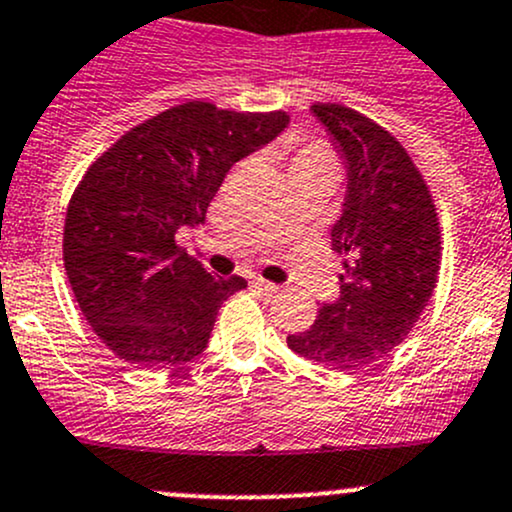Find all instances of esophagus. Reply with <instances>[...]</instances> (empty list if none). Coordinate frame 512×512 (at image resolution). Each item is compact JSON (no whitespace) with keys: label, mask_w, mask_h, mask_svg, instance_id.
<instances>
[{"label":"esophagus","mask_w":512,"mask_h":512,"mask_svg":"<svg viewBox=\"0 0 512 512\" xmlns=\"http://www.w3.org/2000/svg\"><path fill=\"white\" fill-rule=\"evenodd\" d=\"M252 287H255L257 292L265 294V297H272V294H277V292H279L277 284L267 282V279H262V277H255V279H252Z\"/></svg>","instance_id":"esophagus-1"}]
</instances>
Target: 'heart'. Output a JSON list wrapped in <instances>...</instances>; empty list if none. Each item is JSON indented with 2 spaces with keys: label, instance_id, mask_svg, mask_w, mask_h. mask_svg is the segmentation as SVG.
<instances>
[{
  "label": "heart",
  "instance_id": "obj_1",
  "mask_svg": "<svg viewBox=\"0 0 512 512\" xmlns=\"http://www.w3.org/2000/svg\"><path fill=\"white\" fill-rule=\"evenodd\" d=\"M289 171L299 169H333V154L324 142L289 144Z\"/></svg>",
  "mask_w": 512,
  "mask_h": 512
}]
</instances>
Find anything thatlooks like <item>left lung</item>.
<instances>
[{
    "label": "left lung",
    "mask_w": 512,
    "mask_h": 512,
    "mask_svg": "<svg viewBox=\"0 0 512 512\" xmlns=\"http://www.w3.org/2000/svg\"><path fill=\"white\" fill-rule=\"evenodd\" d=\"M348 164V196L331 230L343 257L341 297L287 346L314 363L355 370L395 351L437 287L441 228L432 191L407 149L363 112L316 102Z\"/></svg>",
    "instance_id": "8db88e82"
}]
</instances>
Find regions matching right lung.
Wrapping results in <instances>:
<instances>
[{"mask_svg":"<svg viewBox=\"0 0 512 512\" xmlns=\"http://www.w3.org/2000/svg\"><path fill=\"white\" fill-rule=\"evenodd\" d=\"M289 115L181 102L127 129L88 166L63 225V265L85 321L139 368H179L206 351L220 304L247 287L179 250L176 230L206 220L230 166Z\"/></svg>","mask_w":512,"mask_h":512,"instance_id":"add662e5","label":"right lung"}]
</instances>
